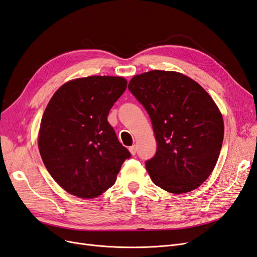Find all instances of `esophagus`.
Listing matches in <instances>:
<instances>
[{
	"mask_svg": "<svg viewBox=\"0 0 257 257\" xmlns=\"http://www.w3.org/2000/svg\"><path fill=\"white\" fill-rule=\"evenodd\" d=\"M128 150H130V152H131V154H132V155H135V154H136V151H137V148H136V146L134 145V146L130 147V148H128Z\"/></svg>",
	"mask_w": 257,
	"mask_h": 257,
	"instance_id": "1",
	"label": "esophagus"
}]
</instances>
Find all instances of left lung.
Wrapping results in <instances>:
<instances>
[{
  "instance_id": "left-lung-1",
  "label": "left lung",
  "mask_w": 257,
  "mask_h": 257,
  "mask_svg": "<svg viewBox=\"0 0 257 257\" xmlns=\"http://www.w3.org/2000/svg\"><path fill=\"white\" fill-rule=\"evenodd\" d=\"M128 90L152 122L157 153L146 162L155 185L174 194L205 182L216 164L224 137L219 108L188 76L169 71L136 75Z\"/></svg>"
}]
</instances>
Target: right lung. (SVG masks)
Here are the masks:
<instances>
[{
	"label": "right lung",
	"mask_w": 257,
	"mask_h": 257,
	"mask_svg": "<svg viewBox=\"0 0 257 257\" xmlns=\"http://www.w3.org/2000/svg\"><path fill=\"white\" fill-rule=\"evenodd\" d=\"M126 85L123 77L74 79L60 87L46 107L38 149L48 173L72 195L99 196L131 158L107 121Z\"/></svg>",
	"instance_id": "obj_1"
}]
</instances>
